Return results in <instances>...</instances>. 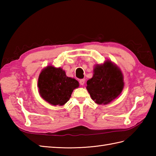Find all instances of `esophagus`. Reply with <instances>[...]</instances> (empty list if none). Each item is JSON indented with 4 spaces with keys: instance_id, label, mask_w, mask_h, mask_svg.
Here are the masks:
<instances>
[{
    "instance_id": "1",
    "label": "esophagus",
    "mask_w": 156,
    "mask_h": 156,
    "mask_svg": "<svg viewBox=\"0 0 156 156\" xmlns=\"http://www.w3.org/2000/svg\"><path fill=\"white\" fill-rule=\"evenodd\" d=\"M84 82H85V80L84 79H81V80H80V81H79V83H80V84L82 86H83L84 84Z\"/></svg>"
}]
</instances>
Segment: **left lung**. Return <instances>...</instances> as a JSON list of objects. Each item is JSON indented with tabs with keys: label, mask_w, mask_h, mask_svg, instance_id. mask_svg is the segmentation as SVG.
<instances>
[{
	"label": "left lung",
	"mask_w": 156,
	"mask_h": 156,
	"mask_svg": "<svg viewBox=\"0 0 156 156\" xmlns=\"http://www.w3.org/2000/svg\"><path fill=\"white\" fill-rule=\"evenodd\" d=\"M87 89L92 100L98 105H107L113 101L124 87L120 68L110 60L97 64L92 78L87 81Z\"/></svg>",
	"instance_id": "obj_1"
}]
</instances>
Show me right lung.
<instances>
[{"label":"right lung","mask_w":156,"mask_h":156,"mask_svg":"<svg viewBox=\"0 0 156 156\" xmlns=\"http://www.w3.org/2000/svg\"><path fill=\"white\" fill-rule=\"evenodd\" d=\"M37 87L39 94L46 102L54 106H63L79 83L76 79L66 76L61 68L49 66L39 74Z\"/></svg>","instance_id":"right-lung-1"}]
</instances>
